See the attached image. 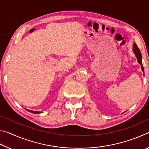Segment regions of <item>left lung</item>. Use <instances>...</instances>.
<instances>
[{
	"label": "left lung",
	"instance_id": "obj_1",
	"mask_svg": "<svg viewBox=\"0 0 149 149\" xmlns=\"http://www.w3.org/2000/svg\"><path fill=\"white\" fill-rule=\"evenodd\" d=\"M133 52L135 54V56L137 58V61L139 64L141 65V68H142V71L144 72V68H143V64H142V61H141V59H142V55H141V53L140 52V50L139 49L137 45L135 44L133 45Z\"/></svg>",
	"mask_w": 149,
	"mask_h": 149
}]
</instances>
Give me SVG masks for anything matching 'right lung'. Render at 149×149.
Returning <instances> with one entry per match:
<instances>
[{
    "instance_id": "add662e5",
    "label": "right lung",
    "mask_w": 149,
    "mask_h": 149,
    "mask_svg": "<svg viewBox=\"0 0 149 149\" xmlns=\"http://www.w3.org/2000/svg\"><path fill=\"white\" fill-rule=\"evenodd\" d=\"M27 110L29 111V112H31V113H34V114H39V113H40L39 112H37V111H33V110Z\"/></svg>"
}]
</instances>
